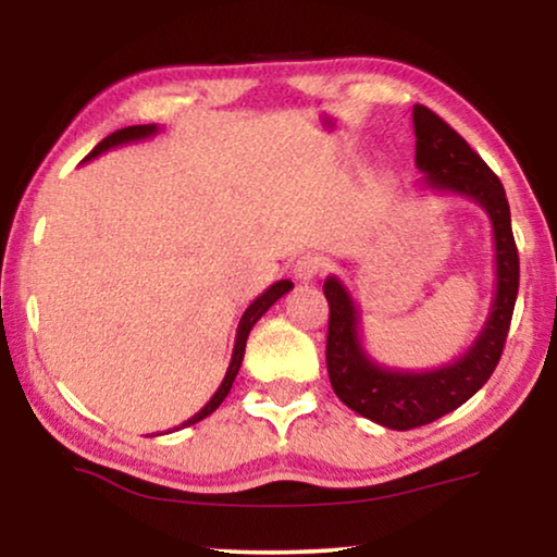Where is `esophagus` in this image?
I'll return each instance as SVG.
<instances>
[{"label":"esophagus","instance_id":"esophagus-1","mask_svg":"<svg viewBox=\"0 0 557 557\" xmlns=\"http://www.w3.org/2000/svg\"><path fill=\"white\" fill-rule=\"evenodd\" d=\"M324 258L322 256H317V253H304V256H299L294 261V276L299 278V281H304V284H307V281H311L317 276V273H322V269H324Z\"/></svg>","mask_w":557,"mask_h":557}]
</instances>
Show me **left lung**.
<instances>
[{
    "label": "left lung",
    "instance_id": "obj_1",
    "mask_svg": "<svg viewBox=\"0 0 557 557\" xmlns=\"http://www.w3.org/2000/svg\"><path fill=\"white\" fill-rule=\"evenodd\" d=\"M416 166L421 193L461 195L484 208L494 238V296L482 332L456 360L433 370L408 372L380 364L362 345L360 309L337 276H326L330 301L326 370L337 398L377 425L410 431L463 406L497 368L520 288L512 218L505 187L484 159L425 106H413Z\"/></svg>",
    "mask_w": 557,
    "mask_h": 557
}]
</instances>
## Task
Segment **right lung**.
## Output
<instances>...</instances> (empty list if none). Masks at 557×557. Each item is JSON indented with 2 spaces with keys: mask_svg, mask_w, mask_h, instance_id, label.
<instances>
[{
  "mask_svg": "<svg viewBox=\"0 0 557 557\" xmlns=\"http://www.w3.org/2000/svg\"><path fill=\"white\" fill-rule=\"evenodd\" d=\"M159 134V126L157 124H144V126H126V128H119V132H113L111 136H106V139L98 144V147L90 151V154L83 159V162H90V159L101 157L106 154L109 149H116V147H126V144H136V141H144V139H151V136ZM294 284L288 278L284 281H276V284L265 288V292L258 296V299L250 304V307L243 311L240 322H238V332H235V347H233V357H231V364H227V372L223 377V383H220V387L215 391V395L205 403V408H200V413H195L193 418H187L185 423L177 425V429H187V425H195L200 423L202 418H208L212 410H218L220 403L225 400V395L231 393L233 387V380L235 375H238L240 370V362H243V355H246V342H248V334L250 330H253V324L261 319L265 311H269L273 304H276L281 296H284L286 292H292Z\"/></svg>",
  "mask_w": 557,
  "mask_h": 557,
  "instance_id": "right-lung-1",
  "label": "right lung"
}]
</instances>
